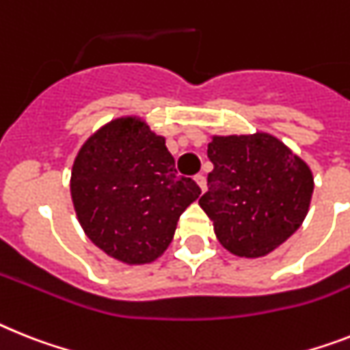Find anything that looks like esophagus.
Masks as SVG:
<instances>
[{"label": "esophagus", "mask_w": 350, "mask_h": 350, "mask_svg": "<svg viewBox=\"0 0 350 350\" xmlns=\"http://www.w3.org/2000/svg\"><path fill=\"white\" fill-rule=\"evenodd\" d=\"M193 180H196V183L199 185V189H201L202 192L206 190V178H204V174H198Z\"/></svg>", "instance_id": "esophagus-1"}]
</instances>
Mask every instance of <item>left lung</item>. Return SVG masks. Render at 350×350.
Instances as JSON below:
<instances>
[{
  "label": "left lung",
  "instance_id": "obj_1",
  "mask_svg": "<svg viewBox=\"0 0 350 350\" xmlns=\"http://www.w3.org/2000/svg\"><path fill=\"white\" fill-rule=\"evenodd\" d=\"M213 170L199 206L213 220L226 251L261 258L301 228L310 210L313 174L308 163L274 135H213Z\"/></svg>",
  "mask_w": 350,
  "mask_h": 350
}]
</instances>
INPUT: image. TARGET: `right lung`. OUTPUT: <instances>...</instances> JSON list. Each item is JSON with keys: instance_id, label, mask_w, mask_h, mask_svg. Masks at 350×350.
<instances>
[{"instance_id": "1", "label": "right lung", "mask_w": 350, "mask_h": 350, "mask_svg": "<svg viewBox=\"0 0 350 350\" xmlns=\"http://www.w3.org/2000/svg\"><path fill=\"white\" fill-rule=\"evenodd\" d=\"M199 193L196 181L178 176L165 139L135 116L90 135L70 172V198L85 234L126 265L160 258Z\"/></svg>"}]
</instances>
